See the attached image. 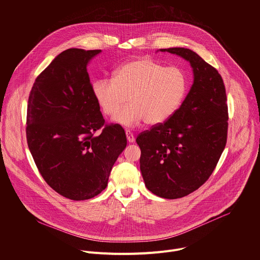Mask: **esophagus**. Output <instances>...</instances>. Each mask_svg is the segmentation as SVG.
Instances as JSON below:
<instances>
[{
    "label": "esophagus",
    "mask_w": 260,
    "mask_h": 260,
    "mask_svg": "<svg viewBox=\"0 0 260 260\" xmlns=\"http://www.w3.org/2000/svg\"><path fill=\"white\" fill-rule=\"evenodd\" d=\"M125 134H126V138H127V141L129 143H133L135 141V137H134V134L129 131V129H126L125 131Z\"/></svg>",
    "instance_id": "1"
}]
</instances>
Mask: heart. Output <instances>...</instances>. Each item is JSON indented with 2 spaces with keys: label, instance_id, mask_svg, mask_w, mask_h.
<instances>
[{
  "label": "heart",
  "instance_id": "b5f03b06",
  "mask_svg": "<svg viewBox=\"0 0 260 260\" xmlns=\"http://www.w3.org/2000/svg\"><path fill=\"white\" fill-rule=\"evenodd\" d=\"M187 90V79L178 68H167L150 58H137L123 63L114 78H101L92 83V93L107 116H114L131 102L115 121L135 126L144 121L158 125L179 108Z\"/></svg>",
  "mask_w": 260,
  "mask_h": 260
}]
</instances>
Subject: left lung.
I'll return each instance as SVG.
<instances>
[{
  "label": "left lung",
  "mask_w": 260,
  "mask_h": 260,
  "mask_svg": "<svg viewBox=\"0 0 260 260\" xmlns=\"http://www.w3.org/2000/svg\"><path fill=\"white\" fill-rule=\"evenodd\" d=\"M160 51L188 60L193 84L167 121L141 133L136 141L147 189L175 200L199 189L215 170L228 140V99L218 71L194 51L182 47Z\"/></svg>",
  "instance_id": "8db88e82"
}]
</instances>
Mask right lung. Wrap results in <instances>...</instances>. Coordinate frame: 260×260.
Instances as JSON below:
<instances>
[{
  "mask_svg": "<svg viewBox=\"0 0 260 260\" xmlns=\"http://www.w3.org/2000/svg\"><path fill=\"white\" fill-rule=\"evenodd\" d=\"M100 52L62 51L36 78L27 102L25 133L34 161L49 186L73 201L100 194L126 147L124 129L105 122L92 93L87 63Z\"/></svg>",
  "mask_w": 260,
  "mask_h": 260,
  "instance_id": "obj_1",
  "label": "right lung"
}]
</instances>
